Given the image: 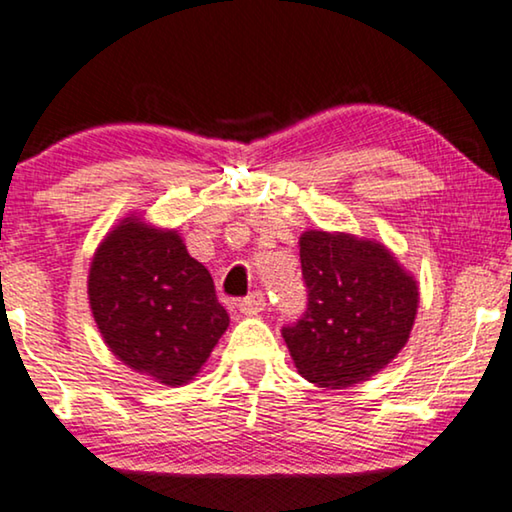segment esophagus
Instances as JSON below:
<instances>
[{
  "instance_id": "esophagus-1",
  "label": "esophagus",
  "mask_w": 512,
  "mask_h": 512,
  "mask_svg": "<svg viewBox=\"0 0 512 512\" xmlns=\"http://www.w3.org/2000/svg\"><path fill=\"white\" fill-rule=\"evenodd\" d=\"M265 293L263 291H254V293H249L247 298H242L240 300V312L242 314H258V312H263L265 310Z\"/></svg>"
}]
</instances>
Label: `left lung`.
Masks as SVG:
<instances>
[{"label":"left lung","mask_w":512,"mask_h":512,"mask_svg":"<svg viewBox=\"0 0 512 512\" xmlns=\"http://www.w3.org/2000/svg\"><path fill=\"white\" fill-rule=\"evenodd\" d=\"M300 268L307 307L282 338L307 382L352 387L401 352L419 293L382 244L310 230L300 237Z\"/></svg>","instance_id":"obj_1"}]
</instances>
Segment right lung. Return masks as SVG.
Instances as JSON below:
<instances>
[{
	"instance_id": "right-lung-1",
	"label": "right lung",
	"mask_w": 512,
	"mask_h": 512,
	"mask_svg": "<svg viewBox=\"0 0 512 512\" xmlns=\"http://www.w3.org/2000/svg\"><path fill=\"white\" fill-rule=\"evenodd\" d=\"M90 310L111 352L160 384H184L228 328L214 279L177 230L125 219L100 244L88 277Z\"/></svg>"
}]
</instances>
